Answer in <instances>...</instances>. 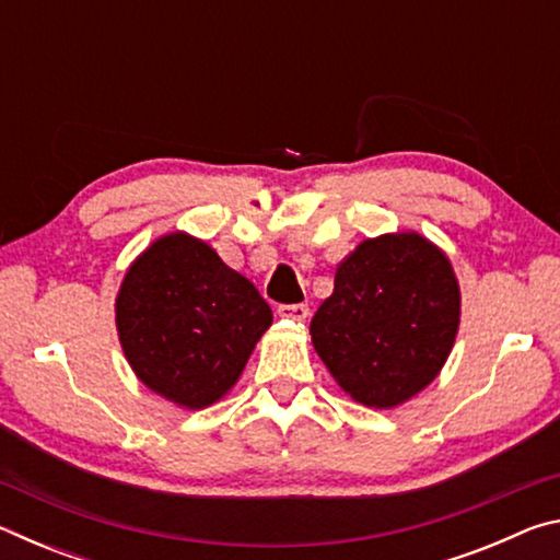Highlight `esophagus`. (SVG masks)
Here are the masks:
<instances>
[{"mask_svg":"<svg viewBox=\"0 0 560 560\" xmlns=\"http://www.w3.org/2000/svg\"><path fill=\"white\" fill-rule=\"evenodd\" d=\"M277 314L281 318H289V320H306L308 306L306 303H281V306L277 308Z\"/></svg>","mask_w":560,"mask_h":560,"instance_id":"obj_1","label":"esophagus"}]
</instances>
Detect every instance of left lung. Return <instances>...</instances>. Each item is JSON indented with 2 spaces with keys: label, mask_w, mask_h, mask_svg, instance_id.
Returning <instances> with one entry per match:
<instances>
[{
  "label": "left lung",
  "mask_w": 560,
  "mask_h": 560,
  "mask_svg": "<svg viewBox=\"0 0 560 560\" xmlns=\"http://www.w3.org/2000/svg\"><path fill=\"white\" fill-rule=\"evenodd\" d=\"M459 328V283L415 232L365 240L340 261L311 338L336 383L368 407L410 400L442 371Z\"/></svg>",
  "instance_id": "left-lung-1"
}]
</instances>
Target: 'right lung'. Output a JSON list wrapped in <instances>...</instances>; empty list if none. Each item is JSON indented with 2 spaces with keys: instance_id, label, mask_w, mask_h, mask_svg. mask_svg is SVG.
Returning a JSON list of instances; mask_svg holds the SVG:
<instances>
[{
  "instance_id": "right-lung-1",
  "label": "right lung",
  "mask_w": 560,
  "mask_h": 560,
  "mask_svg": "<svg viewBox=\"0 0 560 560\" xmlns=\"http://www.w3.org/2000/svg\"><path fill=\"white\" fill-rule=\"evenodd\" d=\"M116 324L140 381L187 410H202L240 381L271 326V308L212 246L175 232L132 261Z\"/></svg>"
}]
</instances>
